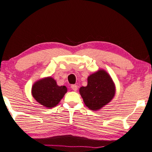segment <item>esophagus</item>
<instances>
[{"mask_svg": "<svg viewBox=\"0 0 152 152\" xmlns=\"http://www.w3.org/2000/svg\"><path fill=\"white\" fill-rule=\"evenodd\" d=\"M71 87V89H73L74 91H76L78 89V86H77V85H72Z\"/></svg>", "mask_w": 152, "mask_h": 152, "instance_id": "1", "label": "esophagus"}]
</instances>
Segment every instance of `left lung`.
<instances>
[{
	"label": "left lung",
	"instance_id": "left-lung-1",
	"mask_svg": "<svg viewBox=\"0 0 152 152\" xmlns=\"http://www.w3.org/2000/svg\"><path fill=\"white\" fill-rule=\"evenodd\" d=\"M115 85L104 69H99L87 77V86L81 87L79 93L85 105L92 111L99 110L108 104L115 95Z\"/></svg>",
	"mask_w": 152,
	"mask_h": 152
}]
</instances>
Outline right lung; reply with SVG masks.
<instances>
[{"mask_svg":"<svg viewBox=\"0 0 152 152\" xmlns=\"http://www.w3.org/2000/svg\"><path fill=\"white\" fill-rule=\"evenodd\" d=\"M66 92L67 88L65 86H58L57 81L51 77L37 81L31 89V94L34 99L47 108L57 106Z\"/></svg>","mask_w":152,"mask_h":152,"instance_id":"1","label":"right lung"}]
</instances>
